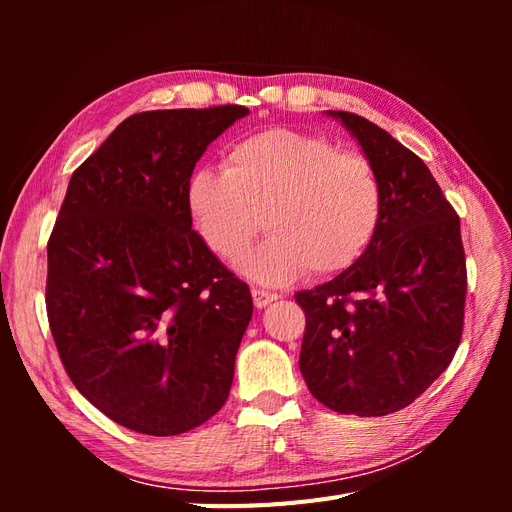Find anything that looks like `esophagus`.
I'll use <instances>...</instances> for the list:
<instances>
[{
  "label": "esophagus",
  "mask_w": 512,
  "mask_h": 512,
  "mask_svg": "<svg viewBox=\"0 0 512 512\" xmlns=\"http://www.w3.org/2000/svg\"><path fill=\"white\" fill-rule=\"evenodd\" d=\"M252 299H254L256 307H267L269 303L280 299V294L271 292V290H265V288H252Z\"/></svg>",
  "instance_id": "1"
}]
</instances>
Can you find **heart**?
Listing matches in <instances>:
<instances>
[{"label":"heart","instance_id":"obj_1","mask_svg":"<svg viewBox=\"0 0 512 512\" xmlns=\"http://www.w3.org/2000/svg\"><path fill=\"white\" fill-rule=\"evenodd\" d=\"M192 222L209 250L237 260L262 228L267 241L241 262L260 284L348 269L376 239L384 188L376 166L329 138L271 128L228 149L226 170L198 168L188 183Z\"/></svg>","mask_w":512,"mask_h":512}]
</instances>
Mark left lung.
Wrapping results in <instances>:
<instances>
[{"label": "left lung", "instance_id": "left-lung-1", "mask_svg": "<svg viewBox=\"0 0 512 512\" xmlns=\"http://www.w3.org/2000/svg\"><path fill=\"white\" fill-rule=\"evenodd\" d=\"M361 143L384 188V218L365 254L301 290L299 367L320 404L356 416L410 406L451 365L463 333L466 252L459 215L425 162L369 119L331 111Z\"/></svg>", "mask_w": 512, "mask_h": 512}]
</instances>
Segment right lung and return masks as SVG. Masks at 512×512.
<instances>
[{
	"mask_svg": "<svg viewBox=\"0 0 512 512\" xmlns=\"http://www.w3.org/2000/svg\"><path fill=\"white\" fill-rule=\"evenodd\" d=\"M247 108L145 111L74 170L46 245V316L72 384L115 423L177 436L228 399L245 282L192 230L188 183Z\"/></svg>",
	"mask_w": 512,
	"mask_h": 512,
	"instance_id": "add662e5",
	"label": "right lung"
}]
</instances>
